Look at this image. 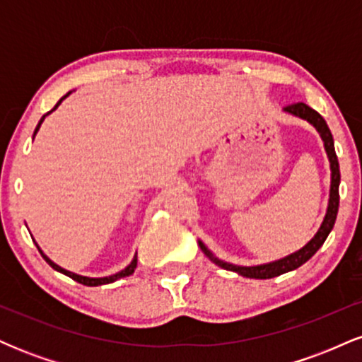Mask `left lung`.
Here are the masks:
<instances>
[{
	"label": "left lung",
	"instance_id": "1",
	"mask_svg": "<svg viewBox=\"0 0 362 362\" xmlns=\"http://www.w3.org/2000/svg\"><path fill=\"white\" fill-rule=\"evenodd\" d=\"M286 110L291 112V114L298 115V117L306 119L308 122L313 124L315 127L318 129V132L322 134L323 143H325V149H327V155L328 160H330V168H332V185H330V201H328V209L325 214V219H323L322 226H320L318 233L311 238V242L308 245L298 250L293 255L286 257V259H281L277 262H272V264H265V265H257V267H238V265H231L226 264V262H221L218 259H214L211 255V252L199 242L201 245L202 252L209 257L211 260L214 262L216 265L219 267L226 269V271H233L242 274L243 277H252V279H271V277L281 276V274L294 271L298 269L300 265L305 264L306 260H310L311 257L317 253V250L322 247L323 242L327 240L328 233L332 231L334 228L335 219H337V211H339V184H340V170H339V160L337 155H335V148H334V138H332V132L328 129L325 119L318 114L317 110H313L311 107L306 105V103L298 102V103H291V105H286Z\"/></svg>",
	"mask_w": 362,
	"mask_h": 362
}]
</instances>
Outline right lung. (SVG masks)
Listing matches in <instances>:
<instances>
[{
  "instance_id": "1",
  "label": "right lung",
  "mask_w": 362,
  "mask_h": 362,
  "mask_svg": "<svg viewBox=\"0 0 362 362\" xmlns=\"http://www.w3.org/2000/svg\"><path fill=\"white\" fill-rule=\"evenodd\" d=\"M69 93H71V91H69ZM69 93H66V95H64V97H62V98H61V100H59V102H57V103H56V105H54V109H57V105H59V103H61L62 100H64V98H66V97H68V95H69ZM54 109H52V110H54ZM52 110H51V112H52ZM51 112H47V114H51ZM47 114H45V115H47ZM45 115H42V119H40L39 126H37V127H35V132H37V131H39L40 124H42V120L45 119ZM35 132H34V134H35ZM37 248H39V247H37ZM39 252H40V255H42V257H44V260H45V262H47V264H49V265H51V267H52V269H56V271H59V272H62V274H66V276H68V277H71V279H73V281L80 282V284H85V286H102V284H109V282H114V281H117V279H120V277H126V276H131V274H132V272H134L136 265H138V257H134V259H132V262H131V264H129V265H127V267H126V269H124V271H120L119 274H115V276H110V277H100V279H91V277H83V276H78V274H73V272H69V271H64V269H61V267H59V265H56V264H54V262H52V260H49V259H47V257H45V255H44V253H42V250H40V248H39Z\"/></svg>"
}]
</instances>
